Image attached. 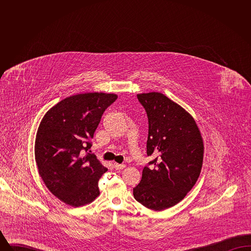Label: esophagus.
I'll return each mask as SVG.
<instances>
[{
  "label": "esophagus",
  "mask_w": 251,
  "mask_h": 251,
  "mask_svg": "<svg viewBox=\"0 0 251 251\" xmlns=\"http://www.w3.org/2000/svg\"><path fill=\"white\" fill-rule=\"evenodd\" d=\"M114 167L115 168L117 169V170H121V169H123V168H125V165L124 164H117V163H115L114 164Z\"/></svg>",
  "instance_id": "1"
}]
</instances>
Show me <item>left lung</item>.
Segmentation results:
<instances>
[{
  "mask_svg": "<svg viewBox=\"0 0 251 251\" xmlns=\"http://www.w3.org/2000/svg\"><path fill=\"white\" fill-rule=\"evenodd\" d=\"M149 120L147 154L133 197L145 207L162 211L179 203L199 179L202 167V137L191 115L159 92L137 94Z\"/></svg>",
  "mask_w": 251,
  "mask_h": 251,
  "instance_id": "8db88e82",
  "label": "left lung"
}]
</instances>
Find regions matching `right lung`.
I'll list each match as a JSON object with an SVG mask.
<instances>
[{
	"label": "right lung",
	"mask_w": 251,
	"mask_h": 251,
	"mask_svg": "<svg viewBox=\"0 0 251 251\" xmlns=\"http://www.w3.org/2000/svg\"><path fill=\"white\" fill-rule=\"evenodd\" d=\"M117 99L101 92L71 96L41 120L35 143L36 166L47 188L61 201L79 207L100 195L98 182L107 168L87 151L103 112Z\"/></svg>",
	"instance_id": "add662e5"
}]
</instances>
